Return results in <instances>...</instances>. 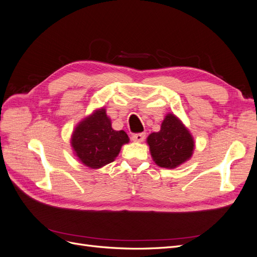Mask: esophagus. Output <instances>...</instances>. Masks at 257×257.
I'll return each mask as SVG.
<instances>
[{"mask_svg":"<svg viewBox=\"0 0 257 257\" xmlns=\"http://www.w3.org/2000/svg\"><path fill=\"white\" fill-rule=\"evenodd\" d=\"M145 137H146V133H137V134H133V136H132V139H133L134 142L141 143V142L144 141Z\"/></svg>","mask_w":257,"mask_h":257,"instance_id":"esophagus-1","label":"esophagus"}]
</instances>
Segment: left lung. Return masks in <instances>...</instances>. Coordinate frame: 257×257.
<instances>
[{
  "mask_svg": "<svg viewBox=\"0 0 257 257\" xmlns=\"http://www.w3.org/2000/svg\"><path fill=\"white\" fill-rule=\"evenodd\" d=\"M151 155L161 167L175 168L192 157L194 141L189 131L177 116L169 113L161 131L148 137Z\"/></svg>",
  "mask_w": 257,
  "mask_h": 257,
  "instance_id": "left-lung-1",
  "label": "left lung"
}]
</instances>
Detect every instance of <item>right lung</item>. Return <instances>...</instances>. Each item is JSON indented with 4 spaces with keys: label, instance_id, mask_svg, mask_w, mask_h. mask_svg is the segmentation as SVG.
Masks as SVG:
<instances>
[{
    "label": "right lung",
    "instance_id": "1",
    "mask_svg": "<svg viewBox=\"0 0 257 257\" xmlns=\"http://www.w3.org/2000/svg\"><path fill=\"white\" fill-rule=\"evenodd\" d=\"M128 143L124 131H114L105 109L95 111L76 127L72 146L84 165L99 168L113 162L121 147Z\"/></svg>",
    "mask_w": 257,
    "mask_h": 257
}]
</instances>
